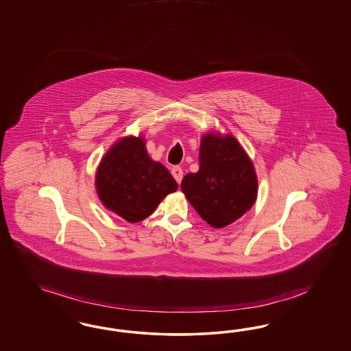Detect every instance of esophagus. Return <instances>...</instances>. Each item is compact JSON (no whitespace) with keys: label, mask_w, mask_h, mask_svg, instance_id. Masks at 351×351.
Returning <instances> with one entry per match:
<instances>
[{"label":"esophagus","mask_w":351,"mask_h":351,"mask_svg":"<svg viewBox=\"0 0 351 351\" xmlns=\"http://www.w3.org/2000/svg\"><path fill=\"white\" fill-rule=\"evenodd\" d=\"M171 173L175 178V180L178 181V184H180L181 180H182V170H181V167L175 166L172 171H171Z\"/></svg>","instance_id":"1"}]
</instances>
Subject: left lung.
<instances>
[{
  "mask_svg": "<svg viewBox=\"0 0 351 351\" xmlns=\"http://www.w3.org/2000/svg\"><path fill=\"white\" fill-rule=\"evenodd\" d=\"M181 191L206 223L223 228L255 203V169L237 138L208 134L201 141L199 171L184 176Z\"/></svg>",
  "mask_w": 351,
  "mask_h": 351,
  "instance_id": "8db88e82",
  "label": "left lung"
}]
</instances>
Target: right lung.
<instances>
[{"mask_svg": "<svg viewBox=\"0 0 351 351\" xmlns=\"http://www.w3.org/2000/svg\"><path fill=\"white\" fill-rule=\"evenodd\" d=\"M178 182L160 162L149 158L141 138L113 145L96 172V191L108 210L128 223L147 219Z\"/></svg>", "mask_w": 351, "mask_h": 351, "instance_id": "add662e5", "label": "right lung"}]
</instances>
